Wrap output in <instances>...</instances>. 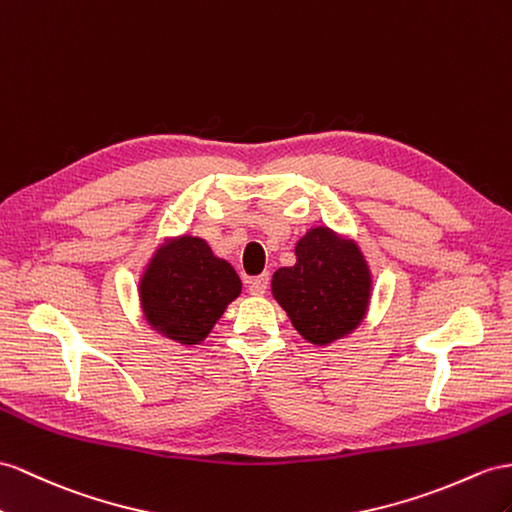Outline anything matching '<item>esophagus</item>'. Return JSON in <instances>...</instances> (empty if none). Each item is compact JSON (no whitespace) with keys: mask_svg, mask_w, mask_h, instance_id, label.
<instances>
[{"mask_svg":"<svg viewBox=\"0 0 512 512\" xmlns=\"http://www.w3.org/2000/svg\"><path fill=\"white\" fill-rule=\"evenodd\" d=\"M268 290V274H261V277L248 279V292L253 296H264Z\"/></svg>","mask_w":512,"mask_h":512,"instance_id":"esophagus-1","label":"esophagus"}]
</instances>
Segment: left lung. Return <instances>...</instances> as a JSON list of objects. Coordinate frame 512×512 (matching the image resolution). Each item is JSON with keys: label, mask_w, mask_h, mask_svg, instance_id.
I'll return each instance as SVG.
<instances>
[{"label": "left lung", "mask_w": 512, "mask_h": 512, "mask_svg": "<svg viewBox=\"0 0 512 512\" xmlns=\"http://www.w3.org/2000/svg\"><path fill=\"white\" fill-rule=\"evenodd\" d=\"M296 264L272 274L270 290L294 329L313 346L355 333L368 316L372 270L350 235L311 227L294 246Z\"/></svg>", "instance_id": "left-lung-1"}]
</instances>
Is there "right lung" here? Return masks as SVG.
I'll use <instances>...</instances> for the list:
<instances>
[{"mask_svg": "<svg viewBox=\"0 0 512 512\" xmlns=\"http://www.w3.org/2000/svg\"><path fill=\"white\" fill-rule=\"evenodd\" d=\"M240 294L238 272L192 233L164 238L138 277V303L149 329L181 346L203 344Z\"/></svg>", "mask_w": 512, "mask_h": 512, "instance_id": "right-lung-1", "label": "right lung"}]
</instances>
